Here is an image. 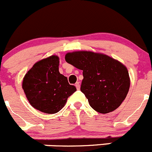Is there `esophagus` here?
<instances>
[{"instance_id": "1", "label": "esophagus", "mask_w": 152, "mask_h": 152, "mask_svg": "<svg viewBox=\"0 0 152 152\" xmlns=\"http://www.w3.org/2000/svg\"><path fill=\"white\" fill-rule=\"evenodd\" d=\"M75 86H76L77 89V90L80 89V83L79 82H77L76 83H75Z\"/></svg>"}]
</instances>
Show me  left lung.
Returning <instances> with one entry per match:
<instances>
[{
  "instance_id": "left-lung-1",
  "label": "left lung",
  "mask_w": 152,
  "mask_h": 152,
  "mask_svg": "<svg viewBox=\"0 0 152 152\" xmlns=\"http://www.w3.org/2000/svg\"><path fill=\"white\" fill-rule=\"evenodd\" d=\"M65 60L83 71L80 91L96 112H113L125 100L130 87V77L122 63L104 54L90 51L68 52Z\"/></svg>"
}]
</instances>
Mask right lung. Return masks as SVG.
<instances>
[{
    "instance_id": "1",
    "label": "right lung",
    "mask_w": 152,
    "mask_h": 152,
    "mask_svg": "<svg viewBox=\"0 0 152 152\" xmlns=\"http://www.w3.org/2000/svg\"><path fill=\"white\" fill-rule=\"evenodd\" d=\"M59 57L52 55L37 61L23 77L22 88L32 107L46 114L64 108L76 91L66 77L59 72Z\"/></svg>"
}]
</instances>
